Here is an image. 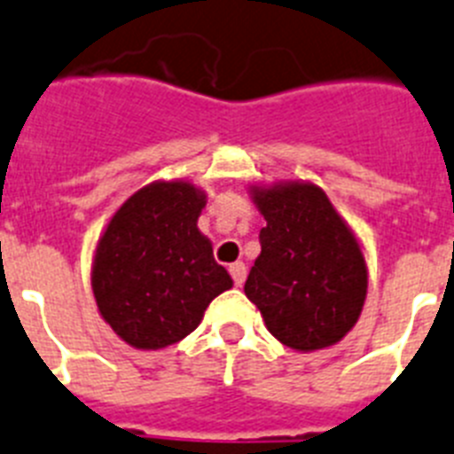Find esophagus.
<instances>
[{
    "instance_id": "34e87169",
    "label": "esophagus",
    "mask_w": 454,
    "mask_h": 454,
    "mask_svg": "<svg viewBox=\"0 0 454 454\" xmlns=\"http://www.w3.org/2000/svg\"><path fill=\"white\" fill-rule=\"evenodd\" d=\"M230 273H231V280H234L236 286H241L243 282H246V275H247V269L243 262H236V264L230 266Z\"/></svg>"
}]
</instances>
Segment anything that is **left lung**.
<instances>
[{
	"instance_id": "8db88e82",
	"label": "left lung",
	"mask_w": 454,
	"mask_h": 454,
	"mask_svg": "<svg viewBox=\"0 0 454 454\" xmlns=\"http://www.w3.org/2000/svg\"><path fill=\"white\" fill-rule=\"evenodd\" d=\"M266 220L246 280L273 338L296 351L331 347L358 321L367 266L356 236L312 184L253 188Z\"/></svg>"
}]
</instances>
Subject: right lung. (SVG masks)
I'll return each mask as SVG.
<instances>
[{
  "label": "right lung",
  "instance_id": "1",
  "mask_svg": "<svg viewBox=\"0 0 454 454\" xmlns=\"http://www.w3.org/2000/svg\"><path fill=\"white\" fill-rule=\"evenodd\" d=\"M207 195L185 181H158L123 201L98 241L96 303L112 331L137 348H162L200 326L231 278L213 259L197 218Z\"/></svg>",
  "mask_w": 454,
  "mask_h": 454
}]
</instances>
